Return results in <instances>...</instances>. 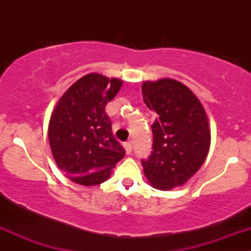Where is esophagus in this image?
<instances>
[{
  "mask_svg": "<svg viewBox=\"0 0 251 251\" xmlns=\"http://www.w3.org/2000/svg\"><path fill=\"white\" fill-rule=\"evenodd\" d=\"M124 148H125L126 153L130 154L131 151H132V143H131V142H125V143H124Z\"/></svg>",
  "mask_w": 251,
  "mask_h": 251,
  "instance_id": "1",
  "label": "esophagus"
}]
</instances>
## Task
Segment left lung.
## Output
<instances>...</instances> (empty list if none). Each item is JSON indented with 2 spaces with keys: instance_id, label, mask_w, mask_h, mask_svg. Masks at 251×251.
I'll list each match as a JSON object with an SVG mask.
<instances>
[{
  "instance_id": "left-lung-1",
  "label": "left lung",
  "mask_w": 251,
  "mask_h": 251,
  "mask_svg": "<svg viewBox=\"0 0 251 251\" xmlns=\"http://www.w3.org/2000/svg\"><path fill=\"white\" fill-rule=\"evenodd\" d=\"M142 96L158 114L151 125L153 151L142 160L149 183L166 191L182 186L197 174L210 148L206 113L197 96L173 78L144 81Z\"/></svg>"
}]
</instances>
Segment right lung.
<instances>
[{
    "mask_svg": "<svg viewBox=\"0 0 251 251\" xmlns=\"http://www.w3.org/2000/svg\"><path fill=\"white\" fill-rule=\"evenodd\" d=\"M121 86L120 78L85 75L65 91L50 115L48 140L53 158L75 183L90 187L107 181L125 155L105 113Z\"/></svg>",
    "mask_w": 251,
    "mask_h": 251,
    "instance_id": "obj_1",
    "label": "right lung"
}]
</instances>
